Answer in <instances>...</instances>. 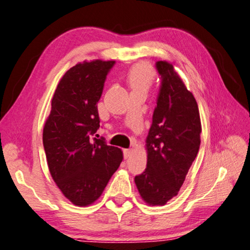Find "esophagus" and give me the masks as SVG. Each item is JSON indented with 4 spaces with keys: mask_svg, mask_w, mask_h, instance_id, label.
<instances>
[{
    "mask_svg": "<svg viewBox=\"0 0 250 250\" xmlns=\"http://www.w3.org/2000/svg\"><path fill=\"white\" fill-rule=\"evenodd\" d=\"M132 154V149H125L124 150V156L125 159H128V158H130V156Z\"/></svg>",
    "mask_w": 250,
    "mask_h": 250,
    "instance_id": "esophagus-1",
    "label": "esophagus"
}]
</instances>
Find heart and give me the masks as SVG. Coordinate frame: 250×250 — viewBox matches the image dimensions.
<instances>
[{"instance_id":"b5f03b06","label":"heart","mask_w":250,"mask_h":250,"mask_svg":"<svg viewBox=\"0 0 250 250\" xmlns=\"http://www.w3.org/2000/svg\"><path fill=\"white\" fill-rule=\"evenodd\" d=\"M153 80V71L151 66L146 63H141L133 66L128 75V81L132 88L146 89Z\"/></svg>"}]
</instances>
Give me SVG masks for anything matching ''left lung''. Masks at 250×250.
<instances>
[{"label":"left lung","mask_w":250,"mask_h":250,"mask_svg":"<svg viewBox=\"0 0 250 250\" xmlns=\"http://www.w3.org/2000/svg\"><path fill=\"white\" fill-rule=\"evenodd\" d=\"M161 84L146 137V168L134 178L146 204L165 205L177 196L200 146L201 124L195 97L171 63L156 62Z\"/></svg>","instance_id":"8db88e82"}]
</instances>
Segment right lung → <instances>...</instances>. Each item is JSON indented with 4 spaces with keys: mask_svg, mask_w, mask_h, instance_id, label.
Segmentation results:
<instances>
[{
    "mask_svg": "<svg viewBox=\"0 0 250 250\" xmlns=\"http://www.w3.org/2000/svg\"><path fill=\"white\" fill-rule=\"evenodd\" d=\"M114 61L78 63L59 82L43 129L51 176L77 206L94 203L120 166L121 149L98 139V102Z\"/></svg>",
    "mask_w": 250,
    "mask_h": 250,
    "instance_id": "1",
    "label": "right lung"
}]
</instances>
